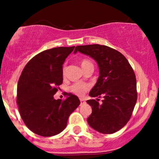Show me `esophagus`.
Here are the masks:
<instances>
[{
  "label": "esophagus",
  "mask_w": 159,
  "mask_h": 159,
  "mask_svg": "<svg viewBox=\"0 0 159 159\" xmlns=\"http://www.w3.org/2000/svg\"><path fill=\"white\" fill-rule=\"evenodd\" d=\"M80 101H81V103L82 104V103H84L85 102H84V98H80Z\"/></svg>",
  "instance_id": "34e87169"
}]
</instances>
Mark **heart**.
<instances>
[{
    "instance_id": "b5f03b06",
    "label": "heart",
    "mask_w": 159,
    "mask_h": 159,
    "mask_svg": "<svg viewBox=\"0 0 159 159\" xmlns=\"http://www.w3.org/2000/svg\"><path fill=\"white\" fill-rule=\"evenodd\" d=\"M81 67H84L86 66L93 64L90 61L87 59H83L81 62ZM90 88V86L87 84L82 83V82H76V83L73 84L69 87V90L72 93H73L75 95L78 96H82L86 91H87Z\"/></svg>"
}]
</instances>
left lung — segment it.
Masks as SVG:
<instances>
[{"instance_id": "obj_1", "label": "left lung", "mask_w": 159, "mask_h": 159, "mask_svg": "<svg viewBox=\"0 0 159 159\" xmlns=\"http://www.w3.org/2000/svg\"><path fill=\"white\" fill-rule=\"evenodd\" d=\"M79 52L90 56L98 63L99 76L90 90L87 100L92 114L87 118L89 125L102 134H112L125 126L132 116L138 98L135 74L125 56L106 45H78Z\"/></svg>"}]
</instances>
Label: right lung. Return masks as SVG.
<instances>
[{
    "instance_id": "right-lung-1",
    "label": "right lung",
    "mask_w": 159,
    "mask_h": 159,
    "mask_svg": "<svg viewBox=\"0 0 159 159\" xmlns=\"http://www.w3.org/2000/svg\"><path fill=\"white\" fill-rule=\"evenodd\" d=\"M74 48L58 47L40 52L27 63L19 78L16 102L20 115L27 127L40 136L61 133L81 103L78 96L67 93L65 100L54 98L63 83V63Z\"/></svg>"
}]
</instances>
